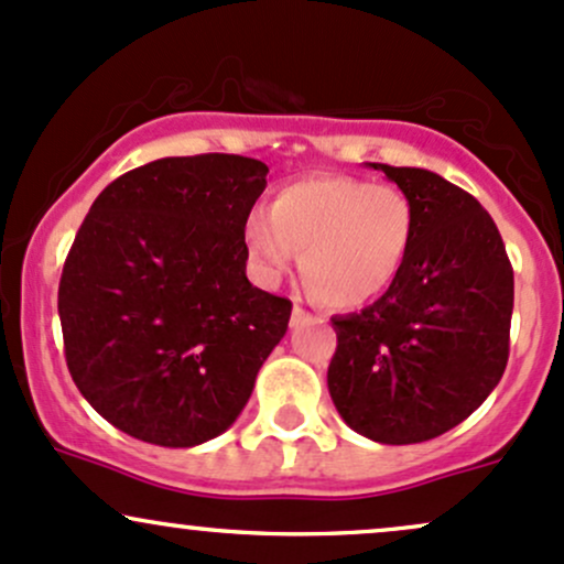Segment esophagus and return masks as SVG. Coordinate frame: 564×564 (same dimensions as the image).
Returning a JSON list of instances; mask_svg holds the SVG:
<instances>
[{
  "instance_id": "esophagus-1",
  "label": "esophagus",
  "mask_w": 564,
  "mask_h": 564,
  "mask_svg": "<svg viewBox=\"0 0 564 564\" xmlns=\"http://www.w3.org/2000/svg\"><path fill=\"white\" fill-rule=\"evenodd\" d=\"M305 307H302V305H294V311H292V326H296V324H300V321H305Z\"/></svg>"
}]
</instances>
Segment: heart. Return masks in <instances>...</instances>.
Wrapping results in <instances>:
<instances>
[{
    "mask_svg": "<svg viewBox=\"0 0 564 564\" xmlns=\"http://www.w3.org/2000/svg\"><path fill=\"white\" fill-rule=\"evenodd\" d=\"M414 208L404 189L345 173H315L272 192L251 212L243 246L264 278H281L300 251L305 286L324 305L350 311L377 300L404 270Z\"/></svg>",
    "mask_w": 564,
    "mask_h": 564,
    "instance_id": "1",
    "label": "heart"
}]
</instances>
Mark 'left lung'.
<instances>
[{
    "label": "left lung",
    "mask_w": 564,
    "mask_h": 564,
    "mask_svg": "<svg viewBox=\"0 0 564 564\" xmlns=\"http://www.w3.org/2000/svg\"><path fill=\"white\" fill-rule=\"evenodd\" d=\"M369 169L412 200V251L380 300L332 318L326 382L352 431L417 444L463 423L503 377L513 270L492 216L466 189L425 169Z\"/></svg>",
    "instance_id": "1"
}]
</instances>
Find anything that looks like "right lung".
<instances>
[{"mask_svg":"<svg viewBox=\"0 0 564 564\" xmlns=\"http://www.w3.org/2000/svg\"><path fill=\"white\" fill-rule=\"evenodd\" d=\"M268 165L163 158L122 173L85 216L58 286L66 367L115 429L195 447L243 412L292 302L251 286L243 225Z\"/></svg>","mask_w":564,"mask_h":564,"instance_id":"1","label":"right lung"}]
</instances>
